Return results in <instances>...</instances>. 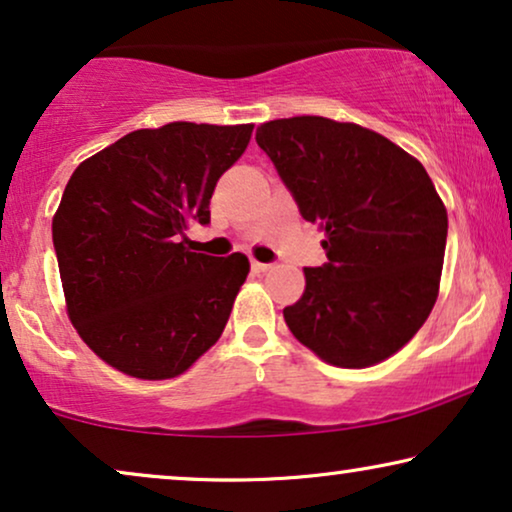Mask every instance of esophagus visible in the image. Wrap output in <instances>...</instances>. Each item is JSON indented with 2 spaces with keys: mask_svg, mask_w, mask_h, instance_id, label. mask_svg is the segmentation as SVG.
Wrapping results in <instances>:
<instances>
[{
  "mask_svg": "<svg viewBox=\"0 0 512 512\" xmlns=\"http://www.w3.org/2000/svg\"><path fill=\"white\" fill-rule=\"evenodd\" d=\"M251 268H254V272H270L275 265L272 263H261V261H251Z\"/></svg>",
  "mask_w": 512,
  "mask_h": 512,
  "instance_id": "34e87169",
  "label": "esophagus"
}]
</instances>
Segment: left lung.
<instances>
[{
    "instance_id": "obj_1",
    "label": "left lung",
    "mask_w": 512,
    "mask_h": 512,
    "mask_svg": "<svg viewBox=\"0 0 512 512\" xmlns=\"http://www.w3.org/2000/svg\"><path fill=\"white\" fill-rule=\"evenodd\" d=\"M256 142L326 237L328 263L303 270L286 326L338 368L394 356L429 319L443 272L447 209L424 165L380 132L324 116L268 121Z\"/></svg>"
}]
</instances>
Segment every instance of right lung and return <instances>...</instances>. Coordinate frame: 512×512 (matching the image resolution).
<instances>
[{
  "mask_svg": "<svg viewBox=\"0 0 512 512\" xmlns=\"http://www.w3.org/2000/svg\"><path fill=\"white\" fill-rule=\"evenodd\" d=\"M254 123L174 121L130 132L83 160L53 216L67 317L111 368L137 380L186 373L228 324L249 258L195 254L216 181Z\"/></svg>",
  "mask_w": 512,
  "mask_h": 512,
  "instance_id": "add662e5",
  "label": "right lung"
}]
</instances>
